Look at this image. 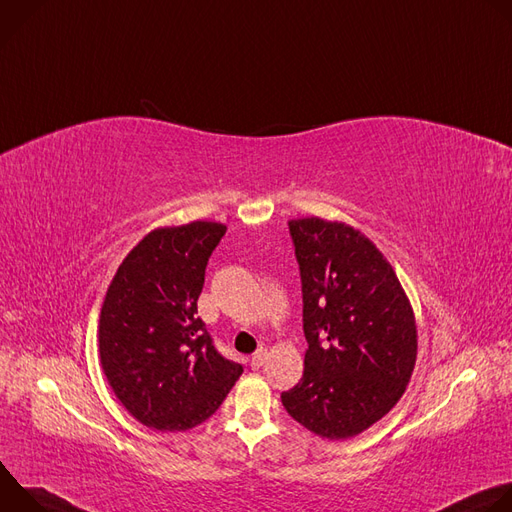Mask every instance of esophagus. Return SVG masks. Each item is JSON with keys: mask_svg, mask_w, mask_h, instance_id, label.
<instances>
[{"mask_svg": "<svg viewBox=\"0 0 512 512\" xmlns=\"http://www.w3.org/2000/svg\"><path fill=\"white\" fill-rule=\"evenodd\" d=\"M265 358H267V348H263V346H261V348L251 356V369H259V367H263Z\"/></svg>", "mask_w": 512, "mask_h": 512, "instance_id": "1", "label": "esophagus"}]
</instances>
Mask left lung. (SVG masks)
Masks as SVG:
<instances>
[{
	"instance_id": "left-lung-1",
	"label": "left lung",
	"mask_w": 512,
	"mask_h": 512,
	"mask_svg": "<svg viewBox=\"0 0 512 512\" xmlns=\"http://www.w3.org/2000/svg\"><path fill=\"white\" fill-rule=\"evenodd\" d=\"M304 294L302 381L281 403L324 440H348L403 397L417 326L397 273L358 229L318 216L289 221Z\"/></svg>"
}]
</instances>
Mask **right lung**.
I'll list each match as a JSON object with an SVG mask.
<instances>
[{
  "instance_id": "obj_1",
  "label": "right lung",
  "mask_w": 512,
  "mask_h": 512,
  "mask_svg": "<svg viewBox=\"0 0 512 512\" xmlns=\"http://www.w3.org/2000/svg\"><path fill=\"white\" fill-rule=\"evenodd\" d=\"M223 223L194 221L145 235L123 259L99 316V358L121 405L143 425L186 431L206 421L243 373L216 352L196 316Z\"/></svg>"
}]
</instances>
